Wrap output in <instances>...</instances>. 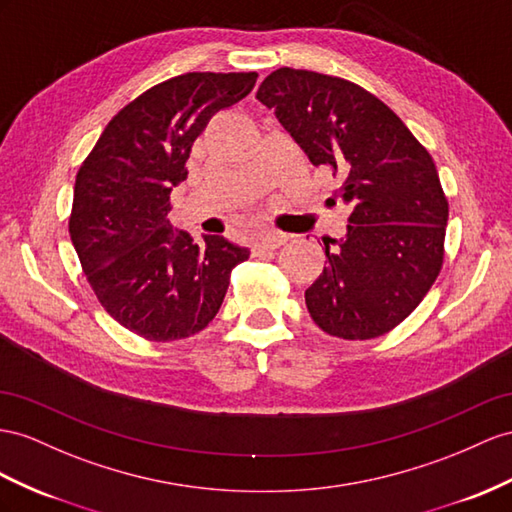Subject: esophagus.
<instances>
[{
  "label": "esophagus",
  "mask_w": 512,
  "mask_h": 512,
  "mask_svg": "<svg viewBox=\"0 0 512 512\" xmlns=\"http://www.w3.org/2000/svg\"><path fill=\"white\" fill-rule=\"evenodd\" d=\"M287 242V235L281 233V231H268V233H261L257 242H255V248L253 251H274V248H279Z\"/></svg>",
  "instance_id": "obj_1"
}]
</instances>
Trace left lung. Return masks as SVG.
Segmentation results:
<instances>
[{
  "instance_id": "8db88e82",
  "label": "left lung",
  "mask_w": 512,
  "mask_h": 512,
  "mask_svg": "<svg viewBox=\"0 0 512 512\" xmlns=\"http://www.w3.org/2000/svg\"><path fill=\"white\" fill-rule=\"evenodd\" d=\"M313 166H331L352 207L348 233L307 287L324 333L374 339L411 316L443 266L448 199L437 166L400 116L342 77L281 67L257 90Z\"/></svg>"
}]
</instances>
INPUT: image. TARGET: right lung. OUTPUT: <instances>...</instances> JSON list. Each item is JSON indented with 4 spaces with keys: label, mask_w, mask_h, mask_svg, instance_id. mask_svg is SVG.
Segmentation results:
<instances>
[{
    "label": "right lung",
    "mask_w": 512,
    "mask_h": 512,
    "mask_svg": "<svg viewBox=\"0 0 512 512\" xmlns=\"http://www.w3.org/2000/svg\"><path fill=\"white\" fill-rule=\"evenodd\" d=\"M257 73H186L149 88L103 129L75 177L69 233L101 307L149 342L203 331L251 251L222 235L173 231L170 192L192 142Z\"/></svg>",
    "instance_id": "1"
}]
</instances>
